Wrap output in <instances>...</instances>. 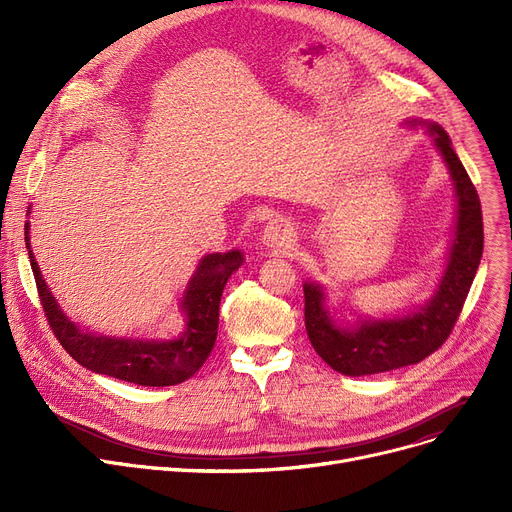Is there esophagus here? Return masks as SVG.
<instances>
[{"mask_svg":"<svg viewBox=\"0 0 512 512\" xmlns=\"http://www.w3.org/2000/svg\"><path fill=\"white\" fill-rule=\"evenodd\" d=\"M290 236L292 234H290L288 224L282 222V220H274V222H270V226L265 228L263 242H265L267 247H272V249H282V247H288Z\"/></svg>","mask_w":512,"mask_h":512,"instance_id":"1","label":"esophagus"}]
</instances>
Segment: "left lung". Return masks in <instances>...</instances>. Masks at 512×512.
<instances>
[{
  "mask_svg": "<svg viewBox=\"0 0 512 512\" xmlns=\"http://www.w3.org/2000/svg\"><path fill=\"white\" fill-rule=\"evenodd\" d=\"M429 132L444 155L456 186V232L448 267L436 297L421 311L402 319L363 321L359 328L336 326L324 309V292L305 284V328L315 353L344 375H371L423 361L448 340L467 301L483 253L481 203L475 186L454 153L442 126L429 124Z\"/></svg>",
  "mask_w": 512,
  "mask_h": 512,
  "instance_id": "left-lung-1",
  "label": "left lung"
}]
</instances>
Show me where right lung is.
<instances>
[{
  "label": "right lung",
  "instance_id": "1",
  "mask_svg": "<svg viewBox=\"0 0 512 512\" xmlns=\"http://www.w3.org/2000/svg\"><path fill=\"white\" fill-rule=\"evenodd\" d=\"M24 242L29 247V224H24ZM29 259L47 324L66 353L95 373L112 375L116 380L137 386H176L199 371L218 338L224 286L242 263L238 251L207 255L199 263V270L188 284L182 301L186 332L170 342H143L80 332L53 301L31 251Z\"/></svg>",
  "mask_w": 512,
  "mask_h": 512
}]
</instances>
